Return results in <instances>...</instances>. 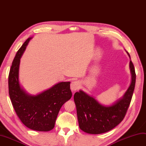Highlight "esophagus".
<instances>
[{"label":"esophagus","mask_w":146,"mask_h":146,"mask_svg":"<svg viewBox=\"0 0 146 146\" xmlns=\"http://www.w3.org/2000/svg\"><path fill=\"white\" fill-rule=\"evenodd\" d=\"M71 89H72V91H75L76 90H78V88L80 87V83L78 81H73L72 84H71Z\"/></svg>","instance_id":"esophagus-1"}]
</instances>
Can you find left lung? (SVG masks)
I'll list each match as a JSON object with an SVG mask.
<instances>
[{"label":"left lung","mask_w":146,"mask_h":146,"mask_svg":"<svg viewBox=\"0 0 146 146\" xmlns=\"http://www.w3.org/2000/svg\"><path fill=\"white\" fill-rule=\"evenodd\" d=\"M129 66L132 74L131 83L123 98L111 106L100 105L92 97L82 91L74 94L78 123L81 130L89 134L104 133L114 128L124 119L136 83L135 69L131 61Z\"/></svg>","instance_id":"1"}]
</instances>
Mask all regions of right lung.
Segmentation results:
<instances>
[{"label":"right lung","mask_w":146,"mask_h":146,"mask_svg":"<svg viewBox=\"0 0 146 146\" xmlns=\"http://www.w3.org/2000/svg\"><path fill=\"white\" fill-rule=\"evenodd\" d=\"M31 38L17 51L9 74V93L13 109L21 121L28 128L48 131L54 128L60 109L72 93L70 82H60L37 96L27 94L18 81V69L22 54Z\"/></svg>","instance_id":"obj_1"}]
</instances>
